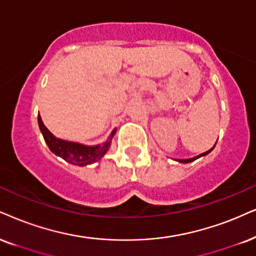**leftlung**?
<instances>
[{"mask_svg":"<svg viewBox=\"0 0 256 256\" xmlns=\"http://www.w3.org/2000/svg\"><path fill=\"white\" fill-rule=\"evenodd\" d=\"M215 148V145H214V146H212V148H210V150L203 152V154H198V156H196V157H194V158H189V160H177L180 162V163H190V162L195 160H197V158H200V157H202V156H206V154H208L209 152H212V148Z\"/></svg>","mask_w":256,"mask_h":256,"instance_id":"1","label":"left lung"}]
</instances>
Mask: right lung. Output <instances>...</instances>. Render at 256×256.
<instances>
[{"instance_id":"add662e5","label":"right lung","mask_w":256,"mask_h":256,"mask_svg":"<svg viewBox=\"0 0 256 256\" xmlns=\"http://www.w3.org/2000/svg\"><path fill=\"white\" fill-rule=\"evenodd\" d=\"M38 128L42 136H44V142L50 148V150L56 154V156H59L68 163L73 164V166H85L88 164L96 163V160H99L104 154L108 152L110 144H111V139L114 136L116 131L113 130L108 140H106L102 145H94V146H86V145L74 143V142H67L62 140V139L56 138L52 132L48 130L46 126L42 122V119L38 114Z\"/></svg>"}]
</instances>
